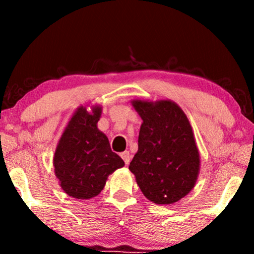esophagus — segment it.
I'll use <instances>...</instances> for the list:
<instances>
[{"label":"esophagus","instance_id":"1","mask_svg":"<svg viewBox=\"0 0 254 254\" xmlns=\"http://www.w3.org/2000/svg\"><path fill=\"white\" fill-rule=\"evenodd\" d=\"M121 156H122V159L124 160L125 165H129V162H130V160H131V155H130L129 151H127V150L123 151V153H121Z\"/></svg>","mask_w":254,"mask_h":254}]
</instances>
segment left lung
<instances>
[{"mask_svg": "<svg viewBox=\"0 0 254 254\" xmlns=\"http://www.w3.org/2000/svg\"><path fill=\"white\" fill-rule=\"evenodd\" d=\"M142 119L138 150L129 170L147 199L173 204L196 185L200 155L189 118L170 100H131Z\"/></svg>", "mask_w": 254, "mask_h": 254, "instance_id": "left-lung-1", "label": "left lung"}]
</instances>
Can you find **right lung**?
Masks as SVG:
<instances>
[{
  "label": "right lung",
  "instance_id": "right-lung-1",
  "mask_svg": "<svg viewBox=\"0 0 254 254\" xmlns=\"http://www.w3.org/2000/svg\"><path fill=\"white\" fill-rule=\"evenodd\" d=\"M78 106L69 119L54 155L55 176L68 196L90 199L105 188L107 178L124 166L98 129L103 106Z\"/></svg>",
  "mask_w": 254,
  "mask_h": 254
}]
</instances>
